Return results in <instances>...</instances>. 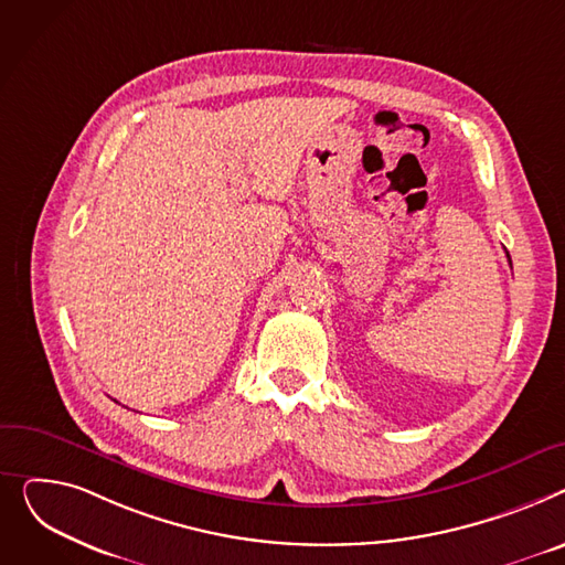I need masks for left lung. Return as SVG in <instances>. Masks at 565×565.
I'll return each instance as SVG.
<instances>
[{
	"instance_id": "obj_1",
	"label": "left lung",
	"mask_w": 565,
	"mask_h": 565,
	"mask_svg": "<svg viewBox=\"0 0 565 565\" xmlns=\"http://www.w3.org/2000/svg\"><path fill=\"white\" fill-rule=\"evenodd\" d=\"M507 255H509V253H507ZM509 262H511V257H509Z\"/></svg>"
}]
</instances>
